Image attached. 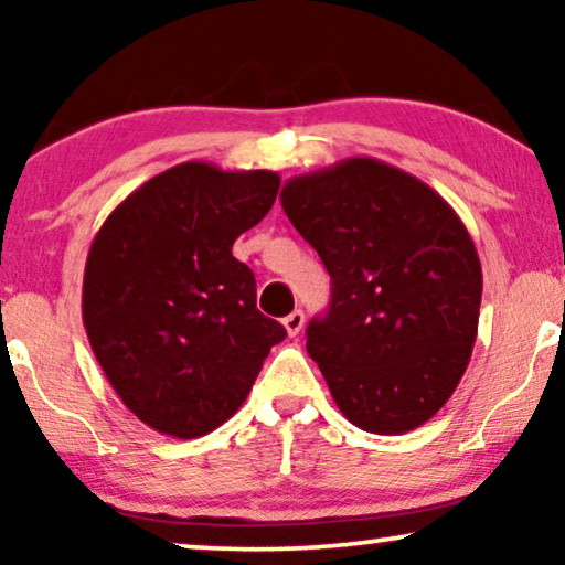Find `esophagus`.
I'll return each mask as SVG.
<instances>
[{
	"label": "esophagus",
	"instance_id": "1",
	"mask_svg": "<svg viewBox=\"0 0 565 565\" xmlns=\"http://www.w3.org/2000/svg\"><path fill=\"white\" fill-rule=\"evenodd\" d=\"M303 323H306L303 311H292L290 316H285L282 319V327L288 331V337H298L300 329H303Z\"/></svg>",
	"mask_w": 565,
	"mask_h": 565
}]
</instances>
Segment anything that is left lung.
<instances>
[{"mask_svg": "<svg viewBox=\"0 0 565 565\" xmlns=\"http://www.w3.org/2000/svg\"><path fill=\"white\" fill-rule=\"evenodd\" d=\"M282 211L331 275L306 350L354 427L404 435L447 404L478 334L483 275L460 215L414 174L352 157L292 177Z\"/></svg>", "mask_w": 565, "mask_h": 565, "instance_id": "obj_1", "label": "left lung"}]
</instances>
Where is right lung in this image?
<instances>
[{"label": "right lung", "instance_id": "right-lung-1", "mask_svg": "<svg viewBox=\"0 0 565 565\" xmlns=\"http://www.w3.org/2000/svg\"><path fill=\"white\" fill-rule=\"evenodd\" d=\"M280 177L184 161L107 215L84 267L92 352L146 427L192 439L249 396L285 329L257 311L252 269L231 249L273 207Z\"/></svg>", "mask_w": 565, "mask_h": 565}]
</instances>
